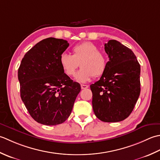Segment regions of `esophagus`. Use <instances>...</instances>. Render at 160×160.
Here are the masks:
<instances>
[{
	"mask_svg": "<svg viewBox=\"0 0 160 160\" xmlns=\"http://www.w3.org/2000/svg\"><path fill=\"white\" fill-rule=\"evenodd\" d=\"M89 86H88V85H83V84H81V89H86V88H88Z\"/></svg>",
	"mask_w": 160,
	"mask_h": 160,
	"instance_id": "obj_1",
	"label": "esophagus"
}]
</instances>
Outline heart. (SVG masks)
I'll return each mask as SVG.
<instances>
[{
	"label": "heart",
	"mask_w": 160,
	"mask_h": 160,
	"mask_svg": "<svg viewBox=\"0 0 160 160\" xmlns=\"http://www.w3.org/2000/svg\"><path fill=\"white\" fill-rule=\"evenodd\" d=\"M59 63L64 72L69 77L75 74L79 66L82 68L75 76V79L81 83L87 82L93 76L102 75L107 67L105 54L91 42H83L74 45L72 48V55L62 54Z\"/></svg>",
	"instance_id": "obj_1"
}]
</instances>
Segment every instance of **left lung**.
Masks as SVG:
<instances>
[{
    "mask_svg": "<svg viewBox=\"0 0 160 160\" xmlns=\"http://www.w3.org/2000/svg\"><path fill=\"white\" fill-rule=\"evenodd\" d=\"M108 55L100 79L90 85L94 115L104 122H118L132 112L140 94V65L132 51L116 40L104 45Z\"/></svg>",
    "mask_w": 160,
    "mask_h": 160,
    "instance_id": "obj_1",
    "label": "left lung"
}]
</instances>
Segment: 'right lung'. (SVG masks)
Instances as JSON below:
<instances>
[{"label": "right lung", "mask_w": 160, "mask_h": 160, "mask_svg": "<svg viewBox=\"0 0 160 160\" xmlns=\"http://www.w3.org/2000/svg\"><path fill=\"white\" fill-rule=\"evenodd\" d=\"M68 46L63 39H43L25 54L18 68L21 99L31 117L41 124L63 123L81 91L80 84L64 73L59 63Z\"/></svg>", "instance_id": "add662e5"}]
</instances>
